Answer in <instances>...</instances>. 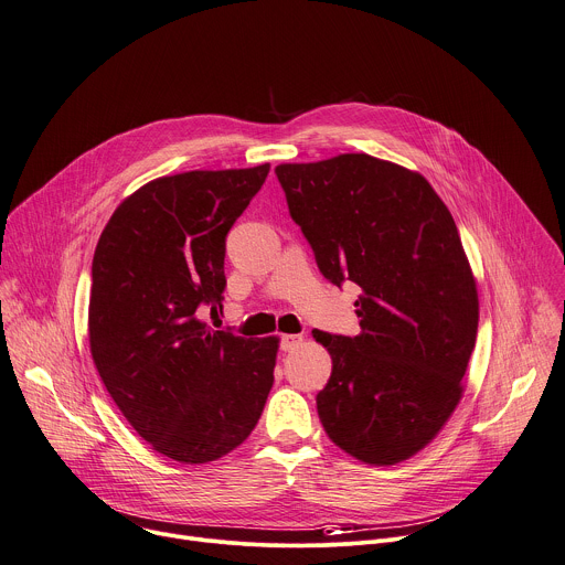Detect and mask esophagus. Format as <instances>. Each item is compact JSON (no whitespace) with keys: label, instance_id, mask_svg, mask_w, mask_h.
Segmentation results:
<instances>
[{"label":"esophagus","instance_id":"1","mask_svg":"<svg viewBox=\"0 0 565 565\" xmlns=\"http://www.w3.org/2000/svg\"><path fill=\"white\" fill-rule=\"evenodd\" d=\"M301 341H303L301 334H284L281 337V350L284 352H292V350H297L301 345Z\"/></svg>","mask_w":565,"mask_h":565}]
</instances>
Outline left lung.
<instances>
[{"label": "left lung", "mask_w": 565, "mask_h": 565, "mask_svg": "<svg viewBox=\"0 0 565 565\" xmlns=\"http://www.w3.org/2000/svg\"><path fill=\"white\" fill-rule=\"evenodd\" d=\"M275 172L321 275L361 288L359 334L312 330L332 359L321 426L363 463L406 461L455 413L475 350L479 297L457 224L424 174L365 152Z\"/></svg>", "instance_id": "8db88e82"}]
</instances>
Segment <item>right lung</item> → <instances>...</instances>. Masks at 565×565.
Returning <instances> with one entry per match:
<instances>
[{
  "instance_id": "obj_1",
  "label": "right lung",
  "mask_w": 565,
  "mask_h": 565,
  "mask_svg": "<svg viewBox=\"0 0 565 565\" xmlns=\"http://www.w3.org/2000/svg\"><path fill=\"white\" fill-rule=\"evenodd\" d=\"M270 163L159 177L126 198L93 257L88 341L126 422L159 455L215 461L246 441L273 388L279 339L211 330L226 235Z\"/></svg>"
}]
</instances>
